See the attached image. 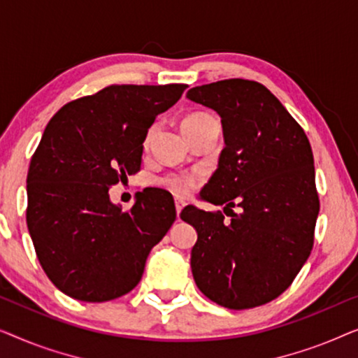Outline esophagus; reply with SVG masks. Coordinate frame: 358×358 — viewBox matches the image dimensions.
<instances>
[{"label":"esophagus","mask_w":358,"mask_h":358,"mask_svg":"<svg viewBox=\"0 0 358 358\" xmlns=\"http://www.w3.org/2000/svg\"><path fill=\"white\" fill-rule=\"evenodd\" d=\"M174 205H176V213H178V218H179V215H180V212H182V208H184V200H176L174 202Z\"/></svg>","instance_id":"1"}]
</instances>
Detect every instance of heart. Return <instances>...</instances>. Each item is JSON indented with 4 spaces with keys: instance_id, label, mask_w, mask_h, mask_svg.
<instances>
[{
    "instance_id": "heart-1",
    "label": "heart",
    "mask_w": 358,
    "mask_h": 358,
    "mask_svg": "<svg viewBox=\"0 0 358 358\" xmlns=\"http://www.w3.org/2000/svg\"><path fill=\"white\" fill-rule=\"evenodd\" d=\"M208 120H213V117L210 114H205V112H195V114H190L184 119L182 122V130L187 131L190 129H194V127H199L205 124V122ZM156 131H158V124L151 125L148 131H146L145 135V148H148L151 145V141H153ZM200 182V178L195 174H179V173H171V174H166L163 178H159V184L166 187L171 192L176 194V195H189L192 192V189L195 187Z\"/></svg>"
}]
</instances>
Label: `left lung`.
<instances>
[{"instance_id":"8db88e82","label":"left lung","mask_w":358,"mask_h":358,"mask_svg":"<svg viewBox=\"0 0 358 358\" xmlns=\"http://www.w3.org/2000/svg\"><path fill=\"white\" fill-rule=\"evenodd\" d=\"M187 99L222 117L224 148L200 197L220 212L185 207L197 229L190 267L199 290L220 306L249 310L280 296L315 243L320 213L310 140L282 102L257 81L192 87ZM240 207L234 214L232 208Z\"/></svg>"}]
</instances>
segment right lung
I'll use <instances>...</instances> for the list:
<instances>
[{
	"label": "right lung",
	"mask_w": 358,
	"mask_h": 358,
	"mask_svg": "<svg viewBox=\"0 0 358 358\" xmlns=\"http://www.w3.org/2000/svg\"><path fill=\"white\" fill-rule=\"evenodd\" d=\"M185 87L110 85L47 124L29 166L26 222L43 272L65 295L102 303L138 285L174 223V200L148 187L122 212L109 189L138 173L146 131Z\"/></svg>",
	"instance_id": "1"
}]
</instances>
